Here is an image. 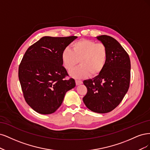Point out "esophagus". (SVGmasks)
I'll return each instance as SVG.
<instances>
[{
  "mask_svg": "<svg viewBox=\"0 0 150 150\" xmlns=\"http://www.w3.org/2000/svg\"><path fill=\"white\" fill-rule=\"evenodd\" d=\"M75 83H76V85H80V84L83 83V82H82V81H81V80H75Z\"/></svg>",
  "mask_w": 150,
  "mask_h": 150,
  "instance_id": "esophagus-1",
  "label": "esophagus"
}]
</instances>
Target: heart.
Listing matches in <instances>:
<instances>
[{
	"label": "heart",
	"mask_w": 150,
	"mask_h": 150,
	"mask_svg": "<svg viewBox=\"0 0 150 150\" xmlns=\"http://www.w3.org/2000/svg\"><path fill=\"white\" fill-rule=\"evenodd\" d=\"M108 59L107 48L102 43H96L87 39H81L71 45L62 54V60L65 68L70 71L77 64L80 65L70 72L76 79H83L97 75L105 68Z\"/></svg>",
	"instance_id": "heart-1"
}]
</instances>
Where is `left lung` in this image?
I'll return each instance as SVG.
<instances>
[{
    "instance_id": "obj_1",
    "label": "left lung",
    "mask_w": 150,
    "mask_h": 150,
    "mask_svg": "<svg viewBox=\"0 0 150 150\" xmlns=\"http://www.w3.org/2000/svg\"><path fill=\"white\" fill-rule=\"evenodd\" d=\"M96 38L107 47L108 59L101 73L83 81L87 93L83 101L92 112L106 113L117 107L127 93L131 64L127 52L114 38L106 35Z\"/></svg>"
}]
</instances>
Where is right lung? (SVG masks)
I'll use <instances>...</instances> for the list:
<instances>
[{
    "mask_svg": "<svg viewBox=\"0 0 150 150\" xmlns=\"http://www.w3.org/2000/svg\"><path fill=\"white\" fill-rule=\"evenodd\" d=\"M77 38L43 37L27 50L18 67V79L24 98L36 112L54 113L67 91L74 88V79L62 66V54Z\"/></svg>",
    "mask_w": 150,
    "mask_h": 150,
    "instance_id": "right-lung-1",
    "label": "right lung"
}]
</instances>
